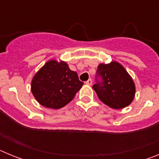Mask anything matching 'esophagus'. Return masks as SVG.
Listing matches in <instances>:
<instances>
[{
    "instance_id": "1",
    "label": "esophagus",
    "mask_w": 159,
    "mask_h": 159,
    "mask_svg": "<svg viewBox=\"0 0 159 159\" xmlns=\"http://www.w3.org/2000/svg\"><path fill=\"white\" fill-rule=\"evenodd\" d=\"M85 84H86L87 85H89V86H91V85H92V79H89V80H88L87 81L86 83H85Z\"/></svg>"
}]
</instances>
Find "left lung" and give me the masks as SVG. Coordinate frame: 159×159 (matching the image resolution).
<instances>
[{
	"instance_id": "1",
	"label": "left lung",
	"mask_w": 159,
	"mask_h": 159,
	"mask_svg": "<svg viewBox=\"0 0 159 159\" xmlns=\"http://www.w3.org/2000/svg\"><path fill=\"white\" fill-rule=\"evenodd\" d=\"M97 73L102 82L95 84L93 89L103 103L113 109H122L131 103L135 95V84L121 64L117 61L99 64Z\"/></svg>"
}]
</instances>
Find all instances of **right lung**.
Instances as JSON below:
<instances>
[{
  "instance_id": "right-lung-1",
  "label": "right lung",
  "mask_w": 159,
  "mask_h": 159,
  "mask_svg": "<svg viewBox=\"0 0 159 159\" xmlns=\"http://www.w3.org/2000/svg\"><path fill=\"white\" fill-rule=\"evenodd\" d=\"M83 84L67 63L51 59L34 75L31 91L42 106L60 109L72 100Z\"/></svg>"
}]
</instances>
